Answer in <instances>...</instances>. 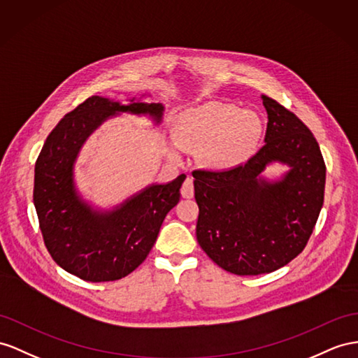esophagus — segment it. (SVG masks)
<instances>
[{
    "label": "esophagus",
    "instance_id": "34e87169",
    "mask_svg": "<svg viewBox=\"0 0 358 358\" xmlns=\"http://www.w3.org/2000/svg\"><path fill=\"white\" fill-rule=\"evenodd\" d=\"M181 196L182 198H192V196H194V180H192L190 177H187L186 181L182 182Z\"/></svg>",
    "mask_w": 358,
    "mask_h": 358
}]
</instances>
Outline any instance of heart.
Masks as SVG:
<instances>
[{
  "label": "heart",
  "mask_w": 358,
  "mask_h": 358,
  "mask_svg": "<svg viewBox=\"0 0 358 358\" xmlns=\"http://www.w3.org/2000/svg\"><path fill=\"white\" fill-rule=\"evenodd\" d=\"M262 128V119L252 110L217 101L185 110L176 119L178 145L201 150V159L213 168H233L248 160Z\"/></svg>",
  "instance_id": "heart-1"
}]
</instances>
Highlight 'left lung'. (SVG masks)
Masks as SVG:
<instances>
[{
  "label": "left lung",
  "instance_id": "1",
  "mask_svg": "<svg viewBox=\"0 0 358 358\" xmlns=\"http://www.w3.org/2000/svg\"><path fill=\"white\" fill-rule=\"evenodd\" d=\"M268 112L264 145L245 164L196 169V239L217 266L236 275L282 268L302 252L324 204L325 162L315 136L277 101L262 95ZM271 162L289 171L269 182Z\"/></svg>",
  "mask_w": 358,
  "mask_h": 358
}]
</instances>
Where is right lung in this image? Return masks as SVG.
<instances>
[{
  "label": "right lung",
  "instance_id": "obj_1",
  "mask_svg": "<svg viewBox=\"0 0 358 358\" xmlns=\"http://www.w3.org/2000/svg\"><path fill=\"white\" fill-rule=\"evenodd\" d=\"M124 112L150 115L159 124L163 106L90 96L56 125L36 160L33 201L45 246L60 268L85 281L121 280L143 263L186 178L181 173L168 185L148 186L108 212L80 198L74 182L80 148L106 119Z\"/></svg>",
  "mask_w": 358,
  "mask_h": 358
}]
</instances>
